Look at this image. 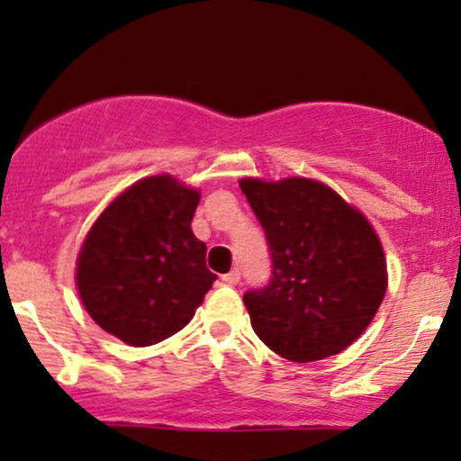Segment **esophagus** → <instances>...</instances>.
<instances>
[{
  "mask_svg": "<svg viewBox=\"0 0 461 461\" xmlns=\"http://www.w3.org/2000/svg\"><path fill=\"white\" fill-rule=\"evenodd\" d=\"M221 279H223V282H225L227 285H236L238 282H240V273H238V271H236V268H234V271L225 273V275H223V277H221Z\"/></svg>",
  "mask_w": 461,
  "mask_h": 461,
  "instance_id": "obj_1",
  "label": "esophagus"
}]
</instances>
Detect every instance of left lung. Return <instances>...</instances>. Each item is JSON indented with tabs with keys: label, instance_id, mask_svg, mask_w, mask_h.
Segmentation results:
<instances>
[{
	"label": "left lung",
	"instance_id": "8db88e82",
	"mask_svg": "<svg viewBox=\"0 0 461 461\" xmlns=\"http://www.w3.org/2000/svg\"><path fill=\"white\" fill-rule=\"evenodd\" d=\"M260 221L273 271L245 301L251 327L290 362L345 351L382 305L388 273L382 242L359 210L308 177L240 179Z\"/></svg>",
	"mask_w": 461,
	"mask_h": 461
}]
</instances>
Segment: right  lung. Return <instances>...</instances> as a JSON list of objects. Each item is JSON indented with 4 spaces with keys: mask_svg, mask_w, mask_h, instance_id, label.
<instances>
[{
    "mask_svg": "<svg viewBox=\"0 0 461 461\" xmlns=\"http://www.w3.org/2000/svg\"><path fill=\"white\" fill-rule=\"evenodd\" d=\"M199 190L171 176L131 184L95 221L77 256L79 299L104 331L149 347L188 325L216 275L190 223Z\"/></svg>",
    "mask_w": 461,
    "mask_h": 461,
    "instance_id": "obj_1",
    "label": "right lung"
}]
</instances>
